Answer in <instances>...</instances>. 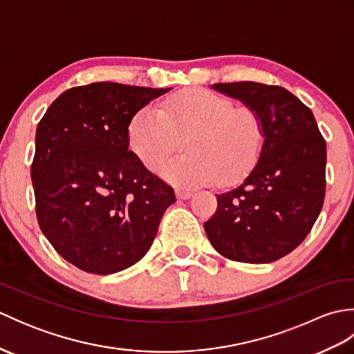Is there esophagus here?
<instances>
[{
    "instance_id": "34e87169",
    "label": "esophagus",
    "mask_w": 354,
    "mask_h": 354,
    "mask_svg": "<svg viewBox=\"0 0 354 354\" xmlns=\"http://www.w3.org/2000/svg\"><path fill=\"white\" fill-rule=\"evenodd\" d=\"M176 198L178 199H190L193 196V193L189 190H184V189H176Z\"/></svg>"
}]
</instances>
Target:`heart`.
I'll return each instance as SVG.
<instances>
[{
	"mask_svg": "<svg viewBox=\"0 0 354 354\" xmlns=\"http://www.w3.org/2000/svg\"><path fill=\"white\" fill-rule=\"evenodd\" d=\"M189 132L187 153L164 161L158 175L178 187H201L217 179L242 176L257 162L265 145V126L257 111L236 108L228 97L207 89L185 91L135 112L127 127L131 152L155 170L175 142Z\"/></svg>",
	"mask_w": 354,
	"mask_h": 354,
	"instance_id": "obj_1",
	"label": "heart"
}]
</instances>
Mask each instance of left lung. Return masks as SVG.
Here are the masks:
<instances>
[{"label":"left lung","instance_id":"8db88e82","mask_svg":"<svg viewBox=\"0 0 354 354\" xmlns=\"http://www.w3.org/2000/svg\"><path fill=\"white\" fill-rule=\"evenodd\" d=\"M212 88L259 112L265 145L243 183L216 194L207 237L230 260L275 261L303 242L321 213L326 141L312 111L288 89L257 82Z\"/></svg>","mask_w":354,"mask_h":354}]
</instances>
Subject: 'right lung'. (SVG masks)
Returning <instances> with one entry per match:
<instances>
[{
	"label": "right lung",
	"instance_id": "obj_1",
	"mask_svg": "<svg viewBox=\"0 0 354 354\" xmlns=\"http://www.w3.org/2000/svg\"><path fill=\"white\" fill-rule=\"evenodd\" d=\"M171 88L95 82L66 89L37 124L32 164L44 236L71 265L109 275L152 246L175 192L129 150L135 112Z\"/></svg>",
	"mask_w": 354,
	"mask_h": 354
}]
</instances>
